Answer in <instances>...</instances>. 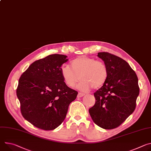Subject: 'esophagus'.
Listing matches in <instances>:
<instances>
[{"label":"esophagus","instance_id":"34e87169","mask_svg":"<svg viewBox=\"0 0 151 151\" xmlns=\"http://www.w3.org/2000/svg\"><path fill=\"white\" fill-rule=\"evenodd\" d=\"M85 95L84 93H78V98H81L84 96Z\"/></svg>","mask_w":151,"mask_h":151}]
</instances>
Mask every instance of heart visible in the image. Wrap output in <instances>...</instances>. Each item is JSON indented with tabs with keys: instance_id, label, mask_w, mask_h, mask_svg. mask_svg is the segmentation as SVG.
Here are the masks:
<instances>
[{
	"instance_id": "obj_1",
	"label": "heart",
	"mask_w": 151,
	"mask_h": 151,
	"mask_svg": "<svg viewBox=\"0 0 151 151\" xmlns=\"http://www.w3.org/2000/svg\"><path fill=\"white\" fill-rule=\"evenodd\" d=\"M70 65H63L60 69L65 84L70 88L80 78L78 84L79 90L87 91L91 87L97 89L104 85L108 77V68L103 61L83 56L73 60Z\"/></svg>"
}]
</instances>
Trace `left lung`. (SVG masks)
Returning <instances> with one entry per match:
<instances>
[{
    "instance_id": "8db88e82",
    "label": "left lung",
    "mask_w": 151,
    "mask_h": 151,
    "mask_svg": "<svg viewBox=\"0 0 151 151\" xmlns=\"http://www.w3.org/2000/svg\"><path fill=\"white\" fill-rule=\"evenodd\" d=\"M98 53L108 67V77L94 93L96 101L89 109V113L95 124L112 129L119 127L135 110L140 91L138 78L124 60L108 52Z\"/></svg>"
}]
</instances>
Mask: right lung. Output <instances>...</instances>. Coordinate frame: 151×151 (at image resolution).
<instances>
[{
  "label": "right lung",
  "instance_id": "right-lung-1",
  "mask_svg": "<svg viewBox=\"0 0 151 151\" xmlns=\"http://www.w3.org/2000/svg\"><path fill=\"white\" fill-rule=\"evenodd\" d=\"M68 61L64 55L52 54L35 61L21 75L16 93L23 117L35 127L53 130L65 118L78 91L65 84L61 74Z\"/></svg>",
  "mask_w": 151,
  "mask_h": 151
}]
</instances>
